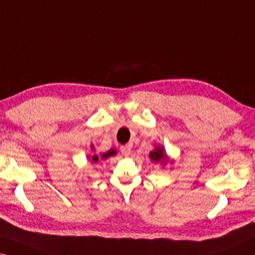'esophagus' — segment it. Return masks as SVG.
<instances>
[{
	"instance_id": "esophagus-1",
	"label": "esophagus",
	"mask_w": 255,
	"mask_h": 255,
	"mask_svg": "<svg viewBox=\"0 0 255 255\" xmlns=\"http://www.w3.org/2000/svg\"><path fill=\"white\" fill-rule=\"evenodd\" d=\"M121 153H123V155L125 156H128L129 154L131 153V148L130 146H128V145H126V146H123L121 147Z\"/></svg>"
}]
</instances>
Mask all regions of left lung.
Returning a JSON list of instances; mask_svg holds the SVG:
<instances>
[{"instance_id":"left-lung-1","label":"left lung","mask_w":255,"mask_h":255,"mask_svg":"<svg viewBox=\"0 0 255 255\" xmlns=\"http://www.w3.org/2000/svg\"><path fill=\"white\" fill-rule=\"evenodd\" d=\"M149 159L152 160L153 163H159L162 165V168L164 165H167L169 162L172 163V160H169L168 154L165 153V149L163 146H161V145H155V147L153 151L149 152Z\"/></svg>"}]
</instances>
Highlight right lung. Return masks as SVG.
Segmentation results:
<instances>
[{
    "label": "right lung",
    "instance_id": "add662e5",
    "mask_svg": "<svg viewBox=\"0 0 255 255\" xmlns=\"http://www.w3.org/2000/svg\"><path fill=\"white\" fill-rule=\"evenodd\" d=\"M92 149H93V151H94V146H93V145H92ZM115 154H117V151H116L115 148H111L110 151H108L107 153H102V154H101V159L106 160V159H108V157H110V156L115 155ZM88 159H91V162H93V163H98L99 155L98 154L88 155Z\"/></svg>",
    "mask_w": 255,
    "mask_h": 255
}]
</instances>
